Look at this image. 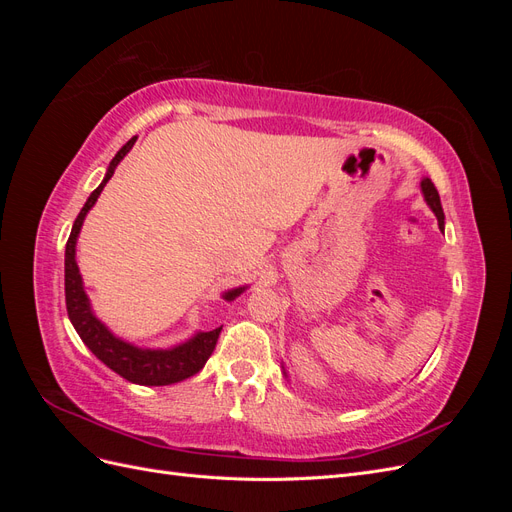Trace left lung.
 I'll return each instance as SVG.
<instances>
[{
  "instance_id": "obj_1",
  "label": "left lung",
  "mask_w": 512,
  "mask_h": 512,
  "mask_svg": "<svg viewBox=\"0 0 512 512\" xmlns=\"http://www.w3.org/2000/svg\"><path fill=\"white\" fill-rule=\"evenodd\" d=\"M421 190H423V196H425V200H427V205L431 207V211L436 213V218H438V224H440V228H444V211H442V203H440V194H438V190H436V185H433V181L431 179H423L421 181Z\"/></svg>"
}]
</instances>
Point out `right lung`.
Segmentation results:
<instances>
[{"mask_svg": "<svg viewBox=\"0 0 512 512\" xmlns=\"http://www.w3.org/2000/svg\"><path fill=\"white\" fill-rule=\"evenodd\" d=\"M134 141H136V136L130 138V141L117 151V156L111 160V164H108L104 181L94 192H91L85 207L81 209L79 215H76L72 232H70L68 243H66V307H68V318L72 322V327L83 339V344L91 352H94L106 367H111L115 374H119L121 378H126L128 382H134V384L164 386V384H175V382L190 378L205 367L211 352L215 350V344H218L222 327L207 331V333H196L185 344H179V346L168 348V350H149V348H138L128 342H123V339L115 337L111 331H108L104 324L94 316V312H91L89 299L83 290L81 273H79V267H76V260H74L76 239H79V232H81L87 211L96 205V200H98L100 192L104 190L106 181L113 177L117 164L126 158V153L132 149ZM243 290H245V286L228 290V292H224V299L226 301L237 299Z\"/></svg>", "mask_w": 512, "mask_h": 512, "instance_id": "obj_1", "label": "right lung"}]
</instances>
